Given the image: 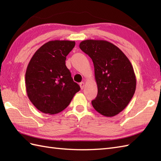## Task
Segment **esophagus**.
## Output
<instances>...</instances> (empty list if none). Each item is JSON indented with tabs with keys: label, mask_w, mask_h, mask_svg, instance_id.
I'll return each mask as SVG.
<instances>
[{
	"label": "esophagus",
	"mask_w": 161,
	"mask_h": 161,
	"mask_svg": "<svg viewBox=\"0 0 161 161\" xmlns=\"http://www.w3.org/2000/svg\"><path fill=\"white\" fill-rule=\"evenodd\" d=\"M80 85L81 89H84V86H85V83L84 82V81H82V82H81V83L80 84Z\"/></svg>",
	"instance_id": "34e87169"
}]
</instances>
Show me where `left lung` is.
<instances>
[{"instance_id":"8db88e82","label":"left lung","mask_w":161,"mask_h":161,"mask_svg":"<svg viewBox=\"0 0 161 161\" xmlns=\"http://www.w3.org/2000/svg\"><path fill=\"white\" fill-rule=\"evenodd\" d=\"M80 49L93 62L97 95L92 105L98 113L112 117L124 110L134 95L136 79L130 61L114 44L104 40H85Z\"/></svg>"}]
</instances>
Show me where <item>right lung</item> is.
<instances>
[{"instance_id":"1","label":"right lung","mask_w":161,"mask_h":161,"mask_svg":"<svg viewBox=\"0 0 161 161\" xmlns=\"http://www.w3.org/2000/svg\"><path fill=\"white\" fill-rule=\"evenodd\" d=\"M75 46L72 41H50L39 47L30 61L25 73L27 94L44 114L62 111L80 90L66 66V56Z\"/></svg>"}]
</instances>
